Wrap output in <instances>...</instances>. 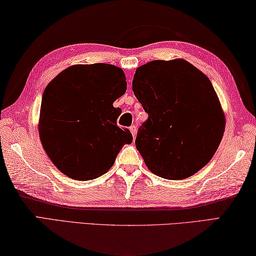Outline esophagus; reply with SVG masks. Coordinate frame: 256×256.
Returning a JSON list of instances; mask_svg holds the SVG:
<instances>
[{
    "label": "esophagus",
    "instance_id": "obj_1",
    "mask_svg": "<svg viewBox=\"0 0 256 256\" xmlns=\"http://www.w3.org/2000/svg\"><path fill=\"white\" fill-rule=\"evenodd\" d=\"M129 129H130L132 137H134V138H136V135H137V127H136V126H132V127L129 128Z\"/></svg>",
    "mask_w": 256,
    "mask_h": 256
}]
</instances>
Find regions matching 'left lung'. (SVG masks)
Wrapping results in <instances>:
<instances>
[{
    "mask_svg": "<svg viewBox=\"0 0 256 256\" xmlns=\"http://www.w3.org/2000/svg\"><path fill=\"white\" fill-rule=\"evenodd\" d=\"M132 91L148 114L136 148L152 173L182 180L209 163L225 132V114L210 80L184 60L140 66Z\"/></svg>",
    "mask_w": 256,
    "mask_h": 256,
    "instance_id": "8db88e82",
    "label": "left lung"
}]
</instances>
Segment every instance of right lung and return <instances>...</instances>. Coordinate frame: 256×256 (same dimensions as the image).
I'll list each match as a JSON object with an SVG mask.
<instances>
[{
	"mask_svg": "<svg viewBox=\"0 0 256 256\" xmlns=\"http://www.w3.org/2000/svg\"><path fill=\"white\" fill-rule=\"evenodd\" d=\"M127 90L126 75L111 64L73 65L44 88L38 132L54 165L78 181L101 176L114 165L128 129L116 126L121 114L114 102Z\"/></svg>",
	"mask_w": 256,
	"mask_h": 256,
	"instance_id": "right-lung-1",
	"label": "right lung"
}]
</instances>
